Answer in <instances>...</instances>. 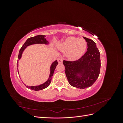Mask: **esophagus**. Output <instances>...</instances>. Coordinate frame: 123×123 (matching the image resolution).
<instances>
[{"instance_id": "esophagus-1", "label": "esophagus", "mask_w": 123, "mask_h": 123, "mask_svg": "<svg viewBox=\"0 0 123 123\" xmlns=\"http://www.w3.org/2000/svg\"><path fill=\"white\" fill-rule=\"evenodd\" d=\"M62 61H63V58L61 56L58 57V58H57V61H58V62L59 63V64H61V63H62Z\"/></svg>"}]
</instances>
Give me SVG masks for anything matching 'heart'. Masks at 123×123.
<instances>
[{"instance_id": "1", "label": "heart", "mask_w": 123, "mask_h": 123, "mask_svg": "<svg viewBox=\"0 0 123 123\" xmlns=\"http://www.w3.org/2000/svg\"><path fill=\"white\" fill-rule=\"evenodd\" d=\"M87 48V43L84 39L70 36L67 38L59 46V49L67 53V57L71 60H76L84 54Z\"/></svg>"}]
</instances>
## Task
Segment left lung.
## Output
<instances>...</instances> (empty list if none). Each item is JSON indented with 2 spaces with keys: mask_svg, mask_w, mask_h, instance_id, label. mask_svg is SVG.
<instances>
[{
  "mask_svg": "<svg viewBox=\"0 0 123 123\" xmlns=\"http://www.w3.org/2000/svg\"><path fill=\"white\" fill-rule=\"evenodd\" d=\"M87 43V51L75 61H63L69 83L74 87L85 89L91 86L100 72V53L92 40L83 37Z\"/></svg>",
  "mask_w": 123,
  "mask_h": 123,
  "instance_id": "left-lung-1",
  "label": "left lung"
}]
</instances>
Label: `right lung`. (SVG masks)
<instances>
[{"mask_svg":"<svg viewBox=\"0 0 123 123\" xmlns=\"http://www.w3.org/2000/svg\"><path fill=\"white\" fill-rule=\"evenodd\" d=\"M45 35H37L34 37H30L28 38L26 42L25 43L23 44V46H22L21 48V49L19 50V54H18V59H20L21 57V55L22 54H23V51L25 50V49L27 48L28 46L31 45V44H37V43H40V44H49V42L46 40L45 38ZM18 60L17 61V67H18ZM58 65V62L57 60H56L54 61L52 64L51 67H50V75L47 81H46L45 83H44L43 84L40 85L38 86H25L26 87L30 89L31 90H33L35 91H39L43 90V89H45L47 87H48L49 86V85L51 83V80H52V76L53 75V73L54 72V70L56 67L57 65ZM17 71H18V73L19 74V72H18V68H17Z\"/></svg>","mask_w":123,"mask_h":123,"instance_id":"obj_1","label":"right lung"}]
</instances>
